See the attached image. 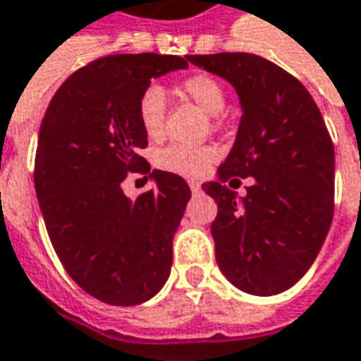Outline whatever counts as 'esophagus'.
<instances>
[{
	"mask_svg": "<svg viewBox=\"0 0 361 361\" xmlns=\"http://www.w3.org/2000/svg\"><path fill=\"white\" fill-rule=\"evenodd\" d=\"M188 183H189V188H191V191H193V193H199V191H201V181L189 180Z\"/></svg>",
	"mask_w": 361,
	"mask_h": 361,
	"instance_id": "34e87169",
	"label": "esophagus"
}]
</instances>
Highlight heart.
<instances>
[{
	"mask_svg": "<svg viewBox=\"0 0 361 361\" xmlns=\"http://www.w3.org/2000/svg\"><path fill=\"white\" fill-rule=\"evenodd\" d=\"M181 93L205 111L207 115H219L226 103V93L223 85L209 74H193L181 82ZM138 123L148 137H160L166 121V97L158 85H148L140 93L137 105ZM219 158V150L209 145H185V142H170L156 156L158 166L166 172L199 178L211 168V164Z\"/></svg>",
	"mask_w": 361,
	"mask_h": 361,
	"instance_id": "1",
	"label": "heart"
}]
</instances>
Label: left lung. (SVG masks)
<instances>
[{"label": "left lung", "instance_id": "obj_1", "mask_svg": "<svg viewBox=\"0 0 361 361\" xmlns=\"http://www.w3.org/2000/svg\"><path fill=\"white\" fill-rule=\"evenodd\" d=\"M189 62L221 75L240 97L242 119L216 181L211 224L224 277L252 295H276L311 268L334 215V145L305 85L248 52L195 54ZM252 177L236 200L226 180Z\"/></svg>", "mask_w": 361, "mask_h": 361}]
</instances>
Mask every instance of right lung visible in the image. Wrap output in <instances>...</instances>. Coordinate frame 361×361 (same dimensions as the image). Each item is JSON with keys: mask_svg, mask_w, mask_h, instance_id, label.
<instances>
[{"mask_svg": "<svg viewBox=\"0 0 361 361\" xmlns=\"http://www.w3.org/2000/svg\"><path fill=\"white\" fill-rule=\"evenodd\" d=\"M188 62L154 52L97 58L58 87L40 123L35 189L50 242L68 276L103 303H145L170 276L191 189L138 154L148 135L137 105L152 78ZM133 171L157 188L128 200L120 183Z\"/></svg>", "mask_w": 361, "mask_h": 361, "instance_id": "add662e5", "label": "right lung"}]
</instances>
